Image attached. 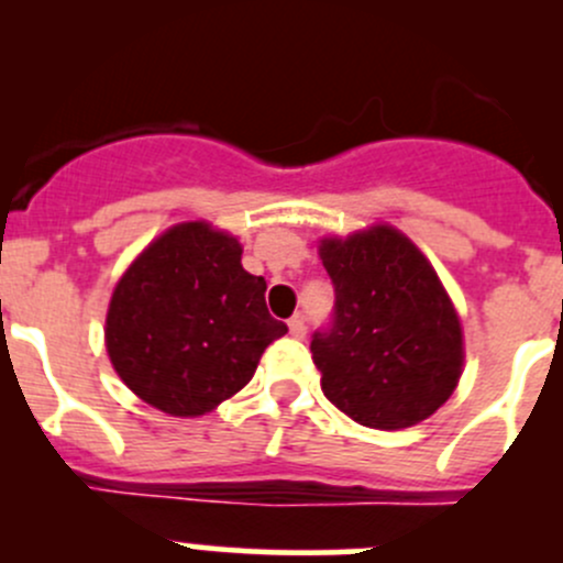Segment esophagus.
Masks as SVG:
<instances>
[{"label": "esophagus", "instance_id": "esophagus-1", "mask_svg": "<svg viewBox=\"0 0 563 563\" xmlns=\"http://www.w3.org/2000/svg\"><path fill=\"white\" fill-rule=\"evenodd\" d=\"M288 332H291V338H305V332H308V327H305V318L294 316L291 321H288Z\"/></svg>", "mask_w": 563, "mask_h": 563}]
</instances>
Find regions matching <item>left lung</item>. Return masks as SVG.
Returning <instances> with one entry per match:
<instances>
[{"mask_svg":"<svg viewBox=\"0 0 563 563\" xmlns=\"http://www.w3.org/2000/svg\"><path fill=\"white\" fill-rule=\"evenodd\" d=\"M334 286L332 323L313 334L329 402L376 430L419 424L463 373V329L422 250L391 225L318 245Z\"/></svg>","mask_w":563,"mask_h":563,"instance_id":"8db88e82","label":"left lung"}]
</instances>
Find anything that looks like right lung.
Wrapping results in <instances>:
<instances>
[{
	"label": "right lung",
	"instance_id": "1",
	"mask_svg": "<svg viewBox=\"0 0 563 563\" xmlns=\"http://www.w3.org/2000/svg\"><path fill=\"white\" fill-rule=\"evenodd\" d=\"M266 280L242 269L236 236L203 220L157 236L113 288L106 349L144 402L201 417L253 378L288 327L266 310Z\"/></svg>",
	"mask_w": 563,
	"mask_h": 563
}]
</instances>
